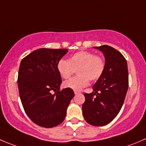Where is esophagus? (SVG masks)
Returning a JSON list of instances; mask_svg holds the SVG:
<instances>
[{
    "instance_id": "1",
    "label": "esophagus",
    "mask_w": 146,
    "mask_h": 146,
    "mask_svg": "<svg viewBox=\"0 0 146 146\" xmlns=\"http://www.w3.org/2000/svg\"><path fill=\"white\" fill-rule=\"evenodd\" d=\"M74 94H79V93H80V91H76V90H74Z\"/></svg>"
}]
</instances>
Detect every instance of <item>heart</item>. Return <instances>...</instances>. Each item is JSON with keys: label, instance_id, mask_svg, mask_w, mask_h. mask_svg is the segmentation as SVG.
Instances as JSON below:
<instances>
[{"label": "heart", "instance_id": "obj_1", "mask_svg": "<svg viewBox=\"0 0 146 146\" xmlns=\"http://www.w3.org/2000/svg\"><path fill=\"white\" fill-rule=\"evenodd\" d=\"M106 68L104 58L89 51L81 50L72 54L69 60L58 61L57 69L63 79H70L77 71V76L64 83V87L73 90H81L89 84V81L98 80Z\"/></svg>", "mask_w": 146, "mask_h": 146}]
</instances>
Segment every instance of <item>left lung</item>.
I'll use <instances>...</instances> for the list:
<instances>
[{
	"instance_id": "left-lung-1",
	"label": "left lung",
	"mask_w": 146,
	"mask_h": 146,
	"mask_svg": "<svg viewBox=\"0 0 146 146\" xmlns=\"http://www.w3.org/2000/svg\"><path fill=\"white\" fill-rule=\"evenodd\" d=\"M103 52L106 68L94 86V91L86 94L82 112L91 125L101 127L112 121L124 104L128 90L127 62L122 54L108 45L95 47Z\"/></svg>"
}]
</instances>
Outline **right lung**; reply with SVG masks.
Listing matches in <instances>:
<instances>
[{"mask_svg":"<svg viewBox=\"0 0 146 146\" xmlns=\"http://www.w3.org/2000/svg\"><path fill=\"white\" fill-rule=\"evenodd\" d=\"M67 51L40 48L20 62L17 85L21 102L30 119L40 127L52 128L60 124L74 96L72 88L60 90V87L62 78L57 64Z\"/></svg>","mask_w":146,"mask_h":146,"instance_id":"right-lung-1","label":"right lung"}]
</instances>
